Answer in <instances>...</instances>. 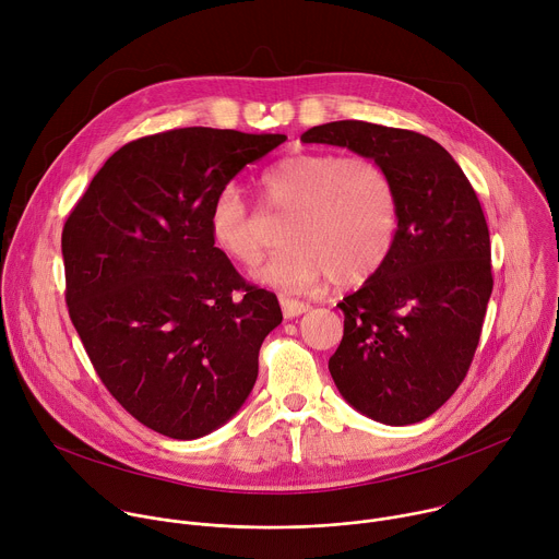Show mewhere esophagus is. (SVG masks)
I'll use <instances>...</instances> for the list:
<instances>
[{"label": "esophagus", "instance_id": "34e87169", "mask_svg": "<svg viewBox=\"0 0 559 559\" xmlns=\"http://www.w3.org/2000/svg\"><path fill=\"white\" fill-rule=\"evenodd\" d=\"M281 307H283V316L285 318H294V316H300L309 309L307 302L302 300H296V298H287V296H281Z\"/></svg>", "mask_w": 559, "mask_h": 559}]
</instances>
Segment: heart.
Segmentation results:
<instances>
[{"mask_svg":"<svg viewBox=\"0 0 559 559\" xmlns=\"http://www.w3.org/2000/svg\"><path fill=\"white\" fill-rule=\"evenodd\" d=\"M263 203L287 214L285 243L259 278L281 289H309L332 274L356 285L376 274L397 234V197L382 164L367 154L296 152L270 164L259 177ZM205 225L227 259L254 265L265 252L259 212L236 186L210 201Z\"/></svg>","mask_w":559,"mask_h":559,"instance_id":"obj_1","label":"heart"}]
</instances>
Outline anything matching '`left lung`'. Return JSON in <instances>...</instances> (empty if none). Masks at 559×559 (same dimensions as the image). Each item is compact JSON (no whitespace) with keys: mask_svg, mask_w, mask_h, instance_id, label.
Instances as JSON below:
<instances>
[{"mask_svg":"<svg viewBox=\"0 0 559 559\" xmlns=\"http://www.w3.org/2000/svg\"><path fill=\"white\" fill-rule=\"evenodd\" d=\"M302 143L376 158L397 197L391 254L345 296V332L330 373L345 401L376 423L403 427L438 412L464 380L493 289L480 201L433 139L367 121L313 126Z\"/></svg>","mask_w":559,"mask_h":559,"instance_id":"8db88e82","label":"left lung"}]
</instances>
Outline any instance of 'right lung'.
<instances>
[{"label": "right lung", "mask_w": 559, "mask_h": 559, "mask_svg": "<svg viewBox=\"0 0 559 559\" xmlns=\"http://www.w3.org/2000/svg\"><path fill=\"white\" fill-rule=\"evenodd\" d=\"M285 139L214 128L141 136L108 158L63 225L70 321L115 401L156 433L207 436L257 382L281 305L214 248L205 214Z\"/></svg>", "instance_id": "1"}]
</instances>
